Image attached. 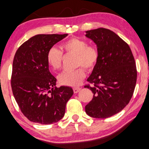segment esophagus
Returning a JSON list of instances; mask_svg holds the SVG:
<instances>
[{
    "instance_id": "obj_1",
    "label": "esophagus",
    "mask_w": 149,
    "mask_h": 149,
    "mask_svg": "<svg viewBox=\"0 0 149 149\" xmlns=\"http://www.w3.org/2000/svg\"><path fill=\"white\" fill-rule=\"evenodd\" d=\"M73 92L75 93V94H76V93L79 92L80 91V89H81V88H80V87H73Z\"/></svg>"
}]
</instances>
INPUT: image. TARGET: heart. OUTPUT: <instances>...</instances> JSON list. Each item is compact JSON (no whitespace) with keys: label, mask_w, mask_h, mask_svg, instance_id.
<instances>
[{"label":"heart","mask_w":149,"mask_h":149,"mask_svg":"<svg viewBox=\"0 0 149 149\" xmlns=\"http://www.w3.org/2000/svg\"><path fill=\"white\" fill-rule=\"evenodd\" d=\"M60 50L55 47L49 48L46 53V61L48 65L54 71L62 67L63 54L75 55V65L76 67H85L91 70L95 67L99 58V52L95 46L87 44L84 39L72 37L67 39L60 45ZM82 67L73 71H63L58 76L60 84L68 86H77L81 82L85 76V69Z\"/></svg>","instance_id":"obj_1"}]
</instances>
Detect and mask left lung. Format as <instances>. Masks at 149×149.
Instances as JSON below:
<instances>
[{
  "mask_svg": "<svg viewBox=\"0 0 149 149\" xmlns=\"http://www.w3.org/2000/svg\"><path fill=\"white\" fill-rule=\"evenodd\" d=\"M86 37L96 44L99 58L87 79L92 85H85L94 94L85 112L106 119L121 112L131 99L137 82L135 61L128 44L112 30H87Z\"/></svg>",
  "mask_w": 149,
  "mask_h": 149,
  "instance_id": "1",
  "label": "left lung"
}]
</instances>
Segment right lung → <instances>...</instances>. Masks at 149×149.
Wrapping results in <instances>:
<instances>
[{"label":"right lung","mask_w":149,"mask_h":149,"mask_svg":"<svg viewBox=\"0 0 149 149\" xmlns=\"http://www.w3.org/2000/svg\"><path fill=\"white\" fill-rule=\"evenodd\" d=\"M67 35H37L23 43L16 52L12 90L21 112L30 121L51 124L64 115L66 104L73 91L66 86L55 87L57 80L48 69L46 53Z\"/></svg>","instance_id":"right-lung-1"}]
</instances>
